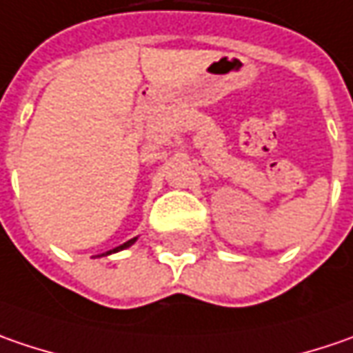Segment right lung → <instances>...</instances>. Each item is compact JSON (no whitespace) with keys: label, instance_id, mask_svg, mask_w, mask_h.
I'll return each instance as SVG.
<instances>
[{"label":"right lung","instance_id":"obj_1","mask_svg":"<svg viewBox=\"0 0 353 353\" xmlns=\"http://www.w3.org/2000/svg\"><path fill=\"white\" fill-rule=\"evenodd\" d=\"M134 240H137V238H131V240H127L125 244H121V246H117V248H113V250H109L107 254H111V252H119V250H123V248H127V246H131V244H132V242H134Z\"/></svg>","mask_w":353,"mask_h":353}]
</instances>
